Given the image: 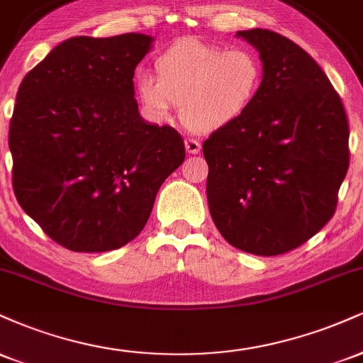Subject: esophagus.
I'll return each mask as SVG.
<instances>
[{
  "mask_svg": "<svg viewBox=\"0 0 363 363\" xmlns=\"http://www.w3.org/2000/svg\"><path fill=\"white\" fill-rule=\"evenodd\" d=\"M184 147H186L187 153H191V155H196V153H199V150H201V143H199V141L194 140V138H186L184 140Z\"/></svg>",
  "mask_w": 363,
  "mask_h": 363,
  "instance_id": "34e87169",
  "label": "esophagus"
}]
</instances>
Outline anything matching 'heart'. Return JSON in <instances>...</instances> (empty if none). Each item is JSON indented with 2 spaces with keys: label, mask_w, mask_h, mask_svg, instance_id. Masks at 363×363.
<instances>
[{
  "label": "heart",
  "mask_w": 363,
  "mask_h": 363,
  "mask_svg": "<svg viewBox=\"0 0 363 363\" xmlns=\"http://www.w3.org/2000/svg\"><path fill=\"white\" fill-rule=\"evenodd\" d=\"M157 77L136 78L140 102L153 118L167 121L181 106L193 131L211 133L239 121L259 95L264 68L256 52L182 40L155 61Z\"/></svg>",
  "instance_id": "heart-1"
}]
</instances>
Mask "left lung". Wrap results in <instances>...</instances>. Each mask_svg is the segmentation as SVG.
Instances as JSON below:
<instances>
[{
    "mask_svg": "<svg viewBox=\"0 0 363 363\" xmlns=\"http://www.w3.org/2000/svg\"><path fill=\"white\" fill-rule=\"evenodd\" d=\"M264 68L252 107L203 143L206 196L223 239L256 256L298 247L331 220L347 176L340 95L301 45L266 28L239 30Z\"/></svg>",
    "mask_w": 363,
    "mask_h": 363,
    "instance_id": "obj_1",
    "label": "left lung"
}]
</instances>
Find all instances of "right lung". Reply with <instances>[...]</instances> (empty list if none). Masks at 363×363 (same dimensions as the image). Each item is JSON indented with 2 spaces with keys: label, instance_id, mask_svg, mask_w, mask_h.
<instances>
[{
  "label": "right lung",
  "instance_id": "obj_1",
  "mask_svg": "<svg viewBox=\"0 0 363 363\" xmlns=\"http://www.w3.org/2000/svg\"><path fill=\"white\" fill-rule=\"evenodd\" d=\"M153 37H72L20 83L10 121L13 191L74 252L123 247L143 230L162 182L184 162L181 135L140 116L133 77Z\"/></svg>",
  "mask_w": 363,
  "mask_h": 363
}]
</instances>
